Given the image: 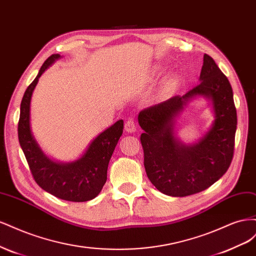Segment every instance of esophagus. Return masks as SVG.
I'll use <instances>...</instances> for the list:
<instances>
[{"label":"esophagus","mask_w":256,"mask_h":256,"mask_svg":"<svg viewBox=\"0 0 256 256\" xmlns=\"http://www.w3.org/2000/svg\"><path fill=\"white\" fill-rule=\"evenodd\" d=\"M125 130L129 134H132L136 132V122L134 120V118H129L126 124H125Z\"/></svg>","instance_id":"esophagus-1"}]
</instances>
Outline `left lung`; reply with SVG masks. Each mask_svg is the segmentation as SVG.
Wrapping results in <instances>:
<instances>
[{
	"label": "left lung",
	"instance_id": "1",
	"mask_svg": "<svg viewBox=\"0 0 256 256\" xmlns=\"http://www.w3.org/2000/svg\"><path fill=\"white\" fill-rule=\"evenodd\" d=\"M200 84L182 96L147 108L138 120L144 134V166L152 184L170 196H187L210 187L226 174L234 154L237 113L230 84L208 54H204ZM198 96L213 104L215 120L196 144L174 136L176 118Z\"/></svg>",
	"mask_w": 256,
	"mask_h": 256
}]
</instances>
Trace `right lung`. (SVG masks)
<instances>
[{
	"mask_svg": "<svg viewBox=\"0 0 256 256\" xmlns=\"http://www.w3.org/2000/svg\"><path fill=\"white\" fill-rule=\"evenodd\" d=\"M60 54L44 60L34 81L28 85L20 106L18 138L30 172L42 189L58 198L70 202H86L95 198L106 182L108 166L124 129L120 120L99 134L82 156L72 162H58L49 158L38 145L30 130V99L38 79Z\"/></svg>",
	"mask_w": 256,
	"mask_h": 256,
	"instance_id": "1",
	"label": "right lung"
}]
</instances>
